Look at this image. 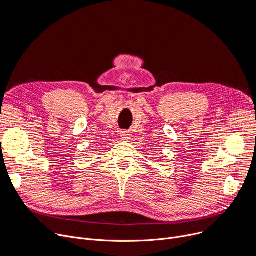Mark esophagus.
Instances as JSON below:
<instances>
[{
    "instance_id": "1",
    "label": "esophagus",
    "mask_w": 256,
    "mask_h": 256,
    "mask_svg": "<svg viewBox=\"0 0 256 256\" xmlns=\"http://www.w3.org/2000/svg\"><path fill=\"white\" fill-rule=\"evenodd\" d=\"M120 138H122V140H129L131 138L130 132L126 131V130L125 131H120Z\"/></svg>"
}]
</instances>
